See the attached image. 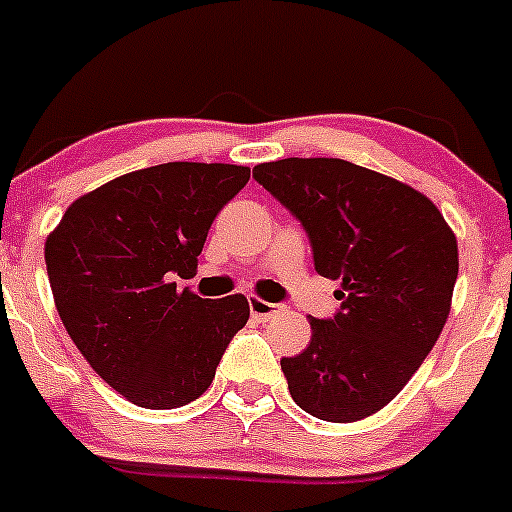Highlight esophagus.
<instances>
[{
    "mask_svg": "<svg viewBox=\"0 0 512 512\" xmlns=\"http://www.w3.org/2000/svg\"><path fill=\"white\" fill-rule=\"evenodd\" d=\"M249 310H251V318L258 320V323H268V320L278 313V305L266 303V300L261 298H249Z\"/></svg>",
    "mask_w": 512,
    "mask_h": 512,
    "instance_id": "1",
    "label": "esophagus"
}]
</instances>
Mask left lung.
<instances>
[{"label":"left lung","mask_w":512,"mask_h":512,"mask_svg":"<svg viewBox=\"0 0 512 512\" xmlns=\"http://www.w3.org/2000/svg\"><path fill=\"white\" fill-rule=\"evenodd\" d=\"M308 234L315 271L340 283L333 318L283 357L293 402L323 421L365 419L392 402L439 340L458 246L421 192L337 157H288L254 170Z\"/></svg>","instance_id":"1"}]
</instances>
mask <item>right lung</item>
Segmentation results:
<instances>
[{
  "instance_id": "right-lung-1",
  "label": "right lung",
  "mask_w": 512,
  "mask_h": 512,
  "mask_svg": "<svg viewBox=\"0 0 512 512\" xmlns=\"http://www.w3.org/2000/svg\"><path fill=\"white\" fill-rule=\"evenodd\" d=\"M249 177V167L217 162L130 172L76 199L46 239L63 328L88 365L138 407L194 402L249 320L244 295L209 300L177 288Z\"/></svg>"
}]
</instances>
